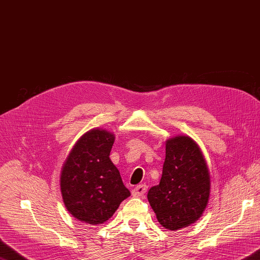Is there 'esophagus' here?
<instances>
[{
    "mask_svg": "<svg viewBox=\"0 0 260 260\" xmlns=\"http://www.w3.org/2000/svg\"><path fill=\"white\" fill-rule=\"evenodd\" d=\"M147 185L146 184H140V185H137V186L132 189V195L134 197L138 198V197H144L145 193L147 192Z\"/></svg>",
    "mask_w": 260,
    "mask_h": 260,
    "instance_id": "obj_1",
    "label": "esophagus"
}]
</instances>
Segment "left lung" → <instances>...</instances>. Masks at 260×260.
<instances>
[{
    "mask_svg": "<svg viewBox=\"0 0 260 260\" xmlns=\"http://www.w3.org/2000/svg\"><path fill=\"white\" fill-rule=\"evenodd\" d=\"M211 176L198 142L188 136L166 140L160 182L148 190L158 222L176 231L197 222L209 202Z\"/></svg>",
    "mask_w": 260,
    "mask_h": 260,
    "instance_id": "left-lung-1",
    "label": "left lung"
}]
</instances>
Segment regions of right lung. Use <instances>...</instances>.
Returning a JSON list of instances; mask_svg holds the SVG:
<instances>
[{"mask_svg":"<svg viewBox=\"0 0 260 260\" xmlns=\"http://www.w3.org/2000/svg\"><path fill=\"white\" fill-rule=\"evenodd\" d=\"M115 136L102 128L85 132L68 153L60 172V192L67 211L83 223L107 222L130 197L119 169L110 159Z\"/></svg>","mask_w":260,"mask_h":260,"instance_id":"add662e5","label":"right lung"}]
</instances>
